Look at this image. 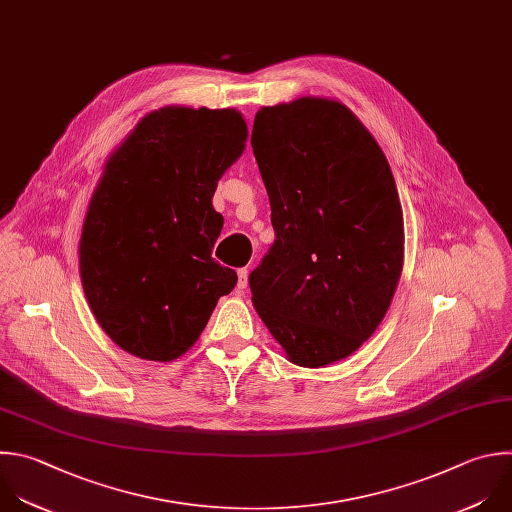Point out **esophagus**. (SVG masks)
Segmentation results:
<instances>
[{"label": "esophagus", "instance_id": "1", "mask_svg": "<svg viewBox=\"0 0 512 512\" xmlns=\"http://www.w3.org/2000/svg\"><path fill=\"white\" fill-rule=\"evenodd\" d=\"M247 285H249V269L243 267V269H239V283H237V287H239V291H243V289H247Z\"/></svg>", "mask_w": 512, "mask_h": 512}]
</instances>
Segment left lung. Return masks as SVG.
I'll list each match as a JSON object with an SVG mask.
<instances>
[{
	"label": "left lung",
	"instance_id": "8db88e82",
	"mask_svg": "<svg viewBox=\"0 0 512 512\" xmlns=\"http://www.w3.org/2000/svg\"><path fill=\"white\" fill-rule=\"evenodd\" d=\"M251 146L275 243L253 305L289 362L354 354L384 319L404 263V217L376 138L342 102L297 98L255 114Z\"/></svg>",
	"mask_w": 512,
	"mask_h": 512
}]
</instances>
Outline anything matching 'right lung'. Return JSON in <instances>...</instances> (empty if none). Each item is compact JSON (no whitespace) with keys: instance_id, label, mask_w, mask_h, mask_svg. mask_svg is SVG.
Instances as JSON below:
<instances>
[{"instance_id":"1","label":"right lung","mask_w":512,"mask_h":512,"mask_svg":"<svg viewBox=\"0 0 512 512\" xmlns=\"http://www.w3.org/2000/svg\"><path fill=\"white\" fill-rule=\"evenodd\" d=\"M245 140L233 108L166 106L108 158L82 227L80 277L100 327L124 352L177 360L237 285V273L211 257L223 229L213 195Z\"/></svg>"}]
</instances>
